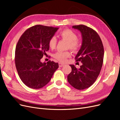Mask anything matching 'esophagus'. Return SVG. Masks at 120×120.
<instances>
[{
  "label": "esophagus",
  "mask_w": 120,
  "mask_h": 120,
  "mask_svg": "<svg viewBox=\"0 0 120 120\" xmlns=\"http://www.w3.org/2000/svg\"><path fill=\"white\" fill-rule=\"evenodd\" d=\"M59 66L60 67H64V64H61V63H59Z\"/></svg>",
  "instance_id": "1"
}]
</instances>
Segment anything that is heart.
Wrapping results in <instances>:
<instances>
[{"label": "heart", "mask_w": 120, "mask_h": 120, "mask_svg": "<svg viewBox=\"0 0 120 120\" xmlns=\"http://www.w3.org/2000/svg\"><path fill=\"white\" fill-rule=\"evenodd\" d=\"M60 37L62 39L68 41L67 48L70 49L72 52H77L80 49L81 43L78 39V35L70 29L67 28L61 31L60 34ZM57 39L55 37H52L49 38L48 45L50 49H55ZM71 56V53L69 51L57 52L53 54V57L57 60L64 63Z\"/></svg>", "instance_id": "b5f03b06"}]
</instances>
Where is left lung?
Listing matches in <instances>:
<instances>
[{
	"label": "left lung",
	"mask_w": 120,
	"mask_h": 120,
	"mask_svg": "<svg viewBox=\"0 0 120 120\" xmlns=\"http://www.w3.org/2000/svg\"><path fill=\"white\" fill-rule=\"evenodd\" d=\"M72 27L82 34V45L75 60L82 64L79 68L70 65L71 71L68 75V81L74 88L82 90L89 88L97 79L103 66L104 49L99 35L93 28L83 24Z\"/></svg>",
	"instance_id": "8db88e82"
}]
</instances>
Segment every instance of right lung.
I'll return each instance as SVG.
<instances>
[{"label": "right lung", "instance_id": "right-lung-1", "mask_svg": "<svg viewBox=\"0 0 120 120\" xmlns=\"http://www.w3.org/2000/svg\"><path fill=\"white\" fill-rule=\"evenodd\" d=\"M59 28L35 25L25 30L18 41L15 51V64L21 80L28 87L41 89L49 83L59 64L53 61L42 63L47 55L48 45Z\"/></svg>", "mask_w": 120, "mask_h": 120}]
</instances>
